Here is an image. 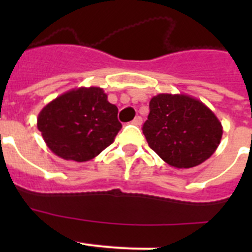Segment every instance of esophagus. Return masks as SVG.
I'll return each instance as SVG.
<instances>
[{"label": "esophagus", "instance_id": "obj_1", "mask_svg": "<svg viewBox=\"0 0 252 252\" xmlns=\"http://www.w3.org/2000/svg\"><path fill=\"white\" fill-rule=\"evenodd\" d=\"M131 124L136 125V126H140V125L142 124V119H141V117H140V116H136V117H135V119L132 120V122H131Z\"/></svg>", "mask_w": 252, "mask_h": 252}]
</instances>
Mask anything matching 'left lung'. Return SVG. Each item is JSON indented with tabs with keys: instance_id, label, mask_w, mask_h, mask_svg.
<instances>
[{
	"instance_id": "8db88e82",
	"label": "left lung",
	"mask_w": 252,
	"mask_h": 252,
	"mask_svg": "<svg viewBox=\"0 0 252 252\" xmlns=\"http://www.w3.org/2000/svg\"><path fill=\"white\" fill-rule=\"evenodd\" d=\"M142 126L149 146L170 166L188 169L211 158L222 139V125L199 99L160 93L150 99Z\"/></svg>"
}]
</instances>
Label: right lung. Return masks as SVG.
<instances>
[{"label":"right lung","mask_w":252,"mask_h":252,"mask_svg":"<svg viewBox=\"0 0 252 252\" xmlns=\"http://www.w3.org/2000/svg\"><path fill=\"white\" fill-rule=\"evenodd\" d=\"M99 87H81L49 102L37 116L46 146L62 159L88 161L110 146L122 125Z\"/></svg>","instance_id":"add662e5"}]
</instances>
